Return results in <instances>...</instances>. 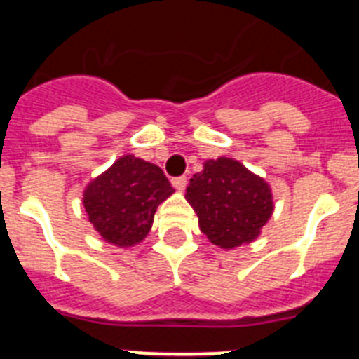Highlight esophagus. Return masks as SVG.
Wrapping results in <instances>:
<instances>
[{
    "mask_svg": "<svg viewBox=\"0 0 359 359\" xmlns=\"http://www.w3.org/2000/svg\"><path fill=\"white\" fill-rule=\"evenodd\" d=\"M172 187L176 190H180V192H183L187 187V177L185 176H177V177H172Z\"/></svg>",
    "mask_w": 359,
    "mask_h": 359,
    "instance_id": "esophagus-1",
    "label": "esophagus"
}]
</instances>
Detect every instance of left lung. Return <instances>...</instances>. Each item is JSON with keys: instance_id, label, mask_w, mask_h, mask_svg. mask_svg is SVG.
I'll return each mask as SVG.
<instances>
[{"instance_id": "obj_1", "label": "left lung", "mask_w": 359, "mask_h": 359, "mask_svg": "<svg viewBox=\"0 0 359 359\" xmlns=\"http://www.w3.org/2000/svg\"><path fill=\"white\" fill-rule=\"evenodd\" d=\"M187 201L212 244L231 250L255 241L273 214L268 183L231 158L208 160L187 187Z\"/></svg>"}]
</instances>
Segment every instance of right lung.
I'll return each mask as SVG.
<instances>
[{
  "label": "right lung",
  "instance_id": "right-lung-1",
  "mask_svg": "<svg viewBox=\"0 0 359 359\" xmlns=\"http://www.w3.org/2000/svg\"><path fill=\"white\" fill-rule=\"evenodd\" d=\"M172 192L158 165L128 154L86 187L82 201L90 223L102 239L129 248L144 241L158 205Z\"/></svg>",
  "mask_w": 359,
  "mask_h": 359
}]
</instances>
